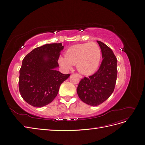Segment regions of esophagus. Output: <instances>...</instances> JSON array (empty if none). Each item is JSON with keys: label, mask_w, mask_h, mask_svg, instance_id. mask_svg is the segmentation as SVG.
I'll return each mask as SVG.
<instances>
[{"label": "esophagus", "mask_w": 145, "mask_h": 145, "mask_svg": "<svg viewBox=\"0 0 145 145\" xmlns=\"http://www.w3.org/2000/svg\"><path fill=\"white\" fill-rule=\"evenodd\" d=\"M77 74L79 76V77L80 78H83V76H82L81 74H79V73H78Z\"/></svg>", "instance_id": "esophagus-1"}]
</instances>
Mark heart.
Masks as SVG:
<instances>
[{
  "label": "heart",
  "instance_id": "obj_1",
  "mask_svg": "<svg viewBox=\"0 0 145 145\" xmlns=\"http://www.w3.org/2000/svg\"><path fill=\"white\" fill-rule=\"evenodd\" d=\"M101 56V50L97 43H85L69 48L65 53V57H60L59 62L67 70L71 69L72 65H76L79 72L88 75L96 71Z\"/></svg>",
  "mask_w": 145,
  "mask_h": 145
}]
</instances>
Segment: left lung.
<instances>
[{
	"label": "left lung",
	"mask_w": 145,
	"mask_h": 145,
	"mask_svg": "<svg viewBox=\"0 0 145 145\" xmlns=\"http://www.w3.org/2000/svg\"><path fill=\"white\" fill-rule=\"evenodd\" d=\"M102 50L103 60L98 71L80 81L77 93L80 100L90 106L102 104L115 89L117 79V59L112 49L97 40Z\"/></svg>",
	"instance_id": "8db88e82"
}]
</instances>
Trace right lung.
<instances>
[{
  "instance_id": "right-lung-1",
  "label": "right lung",
  "mask_w": 145,
  "mask_h": 145,
  "mask_svg": "<svg viewBox=\"0 0 145 145\" xmlns=\"http://www.w3.org/2000/svg\"><path fill=\"white\" fill-rule=\"evenodd\" d=\"M62 43L46 44L32 50L24 57L19 71V89L22 98L29 105L41 108L51 103L60 85L70 74L56 71Z\"/></svg>"
}]
</instances>
